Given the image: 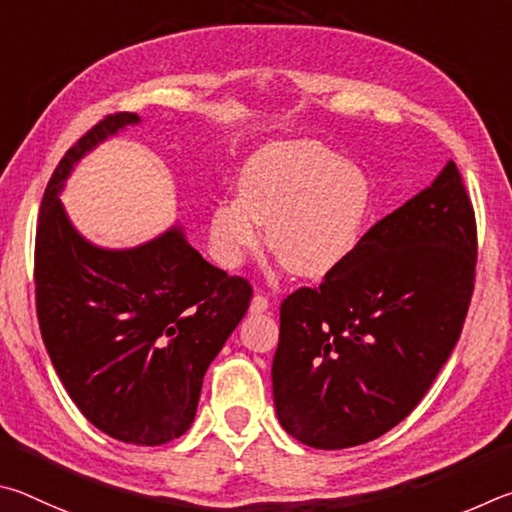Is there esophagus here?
Listing matches in <instances>:
<instances>
[{"label": "esophagus", "mask_w": 512, "mask_h": 512, "mask_svg": "<svg viewBox=\"0 0 512 512\" xmlns=\"http://www.w3.org/2000/svg\"><path fill=\"white\" fill-rule=\"evenodd\" d=\"M267 308H270V301H267L263 294H254V299L249 303L251 315H261V312H265Z\"/></svg>", "instance_id": "34e87169"}]
</instances>
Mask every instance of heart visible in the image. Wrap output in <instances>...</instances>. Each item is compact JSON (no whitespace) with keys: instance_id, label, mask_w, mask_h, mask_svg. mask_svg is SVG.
I'll return each instance as SVG.
<instances>
[{"instance_id":"heart-1","label":"heart","mask_w":512,"mask_h":512,"mask_svg":"<svg viewBox=\"0 0 512 512\" xmlns=\"http://www.w3.org/2000/svg\"><path fill=\"white\" fill-rule=\"evenodd\" d=\"M238 200L211 213V245L220 261L240 265L263 240L290 272L321 279L353 256L369 220V177L312 139L274 141L251 155L238 175Z\"/></svg>"}]
</instances>
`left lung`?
Returning a JSON list of instances; mask_svg holds the SVG:
<instances>
[{"instance_id":"1","label":"left lung","mask_w":512,"mask_h":512,"mask_svg":"<svg viewBox=\"0 0 512 512\" xmlns=\"http://www.w3.org/2000/svg\"><path fill=\"white\" fill-rule=\"evenodd\" d=\"M474 265V211L447 161L319 288L281 303L272 387L285 432L344 450L405 420L459 342Z\"/></svg>"}]
</instances>
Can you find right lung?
<instances>
[{
	"label": "right lung",
	"instance_id": "add662e5",
	"mask_svg": "<svg viewBox=\"0 0 512 512\" xmlns=\"http://www.w3.org/2000/svg\"><path fill=\"white\" fill-rule=\"evenodd\" d=\"M139 123L105 116L53 170L35 233V306L53 369L89 423L116 441L164 445L191 427L251 285L206 263L179 224L130 249L98 247L71 224L60 202L71 170Z\"/></svg>",
	"mask_w": 512,
	"mask_h": 512
}]
</instances>
